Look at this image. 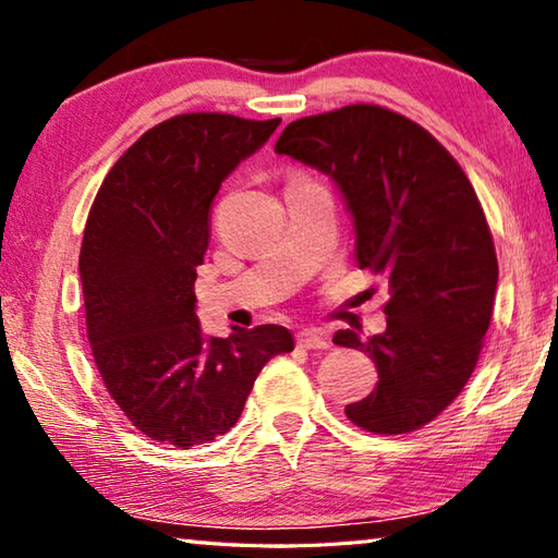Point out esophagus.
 <instances>
[{
	"label": "esophagus",
	"mask_w": 558,
	"mask_h": 558,
	"mask_svg": "<svg viewBox=\"0 0 558 558\" xmlns=\"http://www.w3.org/2000/svg\"><path fill=\"white\" fill-rule=\"evenodd\" d=\"M327 339L323 332H317V329H302L298 332V347H305V349H327Z\"/></svg>",
	"instance_id": "obj_1"
}]
</instances>
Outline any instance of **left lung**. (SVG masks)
Segmentation results:
<instances>
[{"label": "left lung", "instance_id": "left-lung-1", "mask_svg": "<svg viewBox=\"0 0 558 558\" xmlns=\"http://www.w3.org/2000/svg\"><path fill=\"white\" fill-rule=\"evenodd\" d=\"M276 153L335 179L354 216L359 268L391 288L381 335H335L379 372L347 418L379 436L423 428L465 389L493 319L497 253L475 189L426 128L374 102L290 122Z\"/></svg>", "mask_w": 558, "mask_h": 558}]
</instances>
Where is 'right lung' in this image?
Wrapping results in <instances>:
<instances>
[{"instance_id":"add662e5","label":"right lung","mask_w":558,"mask_h":558,"mask_svg":"<svg viewBox=\"0 0 558 558\" xmlns=\"http://www.w3.org/2000/svg\"><path fill=\"white\" fill-rule=\"evenodd\" d=\"M278 125L229 112L174 116L122 153L93 199L78 258L93 362L149 440L189 450L223 436L268 359L292 352L286 327L206 337L194 313L214 196Z\"/></svg>"}]
</instances>
